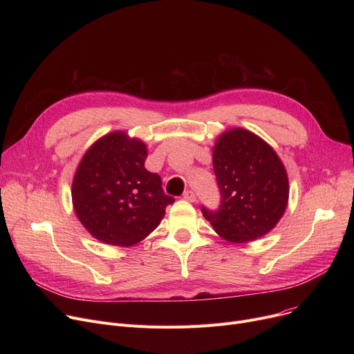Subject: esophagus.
<instances>
[{"mask_svg":"<svg viewBox=\"0 0 354 354\" xmlns=\"http://www.w3.org/2000/svg\"><path fill=\"white\" fill-rule=\"evenodd\" d=\"M183 199L188 201V202H195L196 196H195V194L192 191H185L183 192Z\"/></svg>","mask_w":354,"mask_h":354,"instance_id":"obj_1","label":"esophagus"}]
</instances>
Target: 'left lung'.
Listing matches in <instances>:
<instances>
[{"label":"left lung","instance_id":"left-lung-1","mask_svg":"<svg viewBox=\"0 0 354 354\" xmlns=\"http://www.w3.org/2000/svg\"><path fill=\"white\" fill-rule=\"evenodd\" d=\"M221 191L216 212L202 208L214 231L243 244L268 234L286 212L290 187L286 167L274 149L243 127L221 133L212 149Z\"/></svg>","mask_w":354,"mask_h":354}]
</instances>
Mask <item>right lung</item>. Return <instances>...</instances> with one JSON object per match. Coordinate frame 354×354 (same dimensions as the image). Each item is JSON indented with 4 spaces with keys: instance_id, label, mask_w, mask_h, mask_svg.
<instances>
[{
    "instance_id": "right-lung-1",
    "label": "right lung",
    "mask_w": 354,
    "mask_h": 354,
    "mask_svg": "<svg viewBox=\"0 0 354 354\" xmlns=\"http://www.w3.org/2000/svg\"><path fill=\"white\" fill-rule=\"evenodd\" d=\"M147 146L123 130L110 132L83 155L71 183L73 209L103 244L132 247L153 232L174 198L145 169Z\"/></svg>"
}]
</instances>
